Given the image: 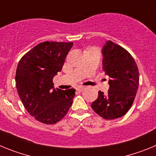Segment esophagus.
<instances>
[{
    "label": "esophagus",
    "instance_id": "1",
    "mask_svg": "<svg viewBox=\"0 0 156 156\" xmlns=\"http://www.w3.org/2000/svg\"><path fill=\"white\" fill-rule=\"evenodd\" d=\"M84 90V87H77V90H78V91H83V90Z\"/></svg>",
    "mask_w": 156,
    "mask_h": 156
}]
</instances>
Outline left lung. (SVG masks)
<instances>
[{
  "label": "left lung",
  "mask_w": 156,
  "mask_h": 156,
  "mask_svg": "<svg viewBox=\"0 0 156 156\" xmlns=\"http://www.w3.org/2000/svg\"><path fill=\"white\" fill-rule=\"evenodd\" d=\"M101 52L102 69L110 78L109 89L107 94L98 91V97L90 106L101 117L115 119L131 107L138 89L139 72L131 55L112 41H107Z\"/></svg>",
  "instance_id": "left-lung-1"
}]
</instances>
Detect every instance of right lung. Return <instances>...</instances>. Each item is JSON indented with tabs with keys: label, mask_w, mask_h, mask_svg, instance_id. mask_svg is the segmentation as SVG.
<instances>
[{
	"label": "right lung",
	"mask_w": 156,
	"mask_h": 156,
	"mask_svg": "<svg viewBox=\"0 0 156 156\" xmlns=\"http://www.w3.org/2000/svg\"><path fill=\"white\" fill-rule=\"evenodd\" d=\"M73 45L72 42L41 43L18 64L16 83L19 98L29 113L45 124L61 120L73 101L75 89H55L53 83Z\"/></svg>",
	"instance_id": "obj_1"
}]
</instances>
